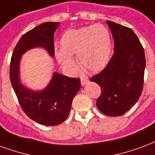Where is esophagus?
<instances>
[{
  "label": "esophagus",
  "mask_w": 155,
  "mask_h": 155,
  "mask_svg": "<svg viewBox=\"0 0 155 155\" xmlns=\"http://www.w3.org/2000/svg\"><path fill=\"white\" fill-rule=\"evenodd\" d=\"M89 82V79H87V78L85 77H81V83L82 85H85L87 83Z\"/></svg>",
  "instance_id": "obj_1"
}]
</instances>
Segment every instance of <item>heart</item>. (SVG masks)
Instances as JSON below:
<instances>
[{
  "mask_svg": "<svg viewBox=\"0 0 155 155\" xmlns=\"http://www.w3.org/2000/svg\"><path fill=\"white\" fill-rule=\"evenodd\" d=\"M61 49L56 50V55L64 68L74 70L75 62L71 56L77 55L79 64L90 71L106 66L113 47L109 30L101 25L66 31L61 37Z\"/></svg>",
  "mask_w": 155,
  "mask_h": 155,
  "instance_id": "obj_1",
  "label": "heart"
}]
</instances>
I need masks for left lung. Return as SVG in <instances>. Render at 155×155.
Listing matches in <instances>:
<instances>
[{
    "label": "left lung",
    "instance_id": "8db88e82",
    "mask_svg": "<svg viewBox=\"0 0 155 155\" xmlns=\"http://www.w3.org/2000/svg\"><path fill=\"white\" fill-rule=\"evenodd\" d=\"M114 40V54L105 68L91 78L101 88L97 107L109 117L123 115L138 101L144 84L145 56L130 28L107 20Z\"/></svg>",
    "mask_w": 155,
    "mask_h": 155
}]
</instances>
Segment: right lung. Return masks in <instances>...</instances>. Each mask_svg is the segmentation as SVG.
I'll list each match as a JSON object with an SVG mask.
<instances>
[{"label": "right lung", "instance_id": "add662e5", "mask_svg": "<svg viewBox=\"0 0 155 155\" xmlns=\"http://www.w3.org/2000/svg\"><path fill=\"white\" fill-rule=\"evenodd\" d=\"M58 25V22H46L25 33L14 49L10 61V82L23 111L30 119L45 126H57L67 118L72 100L81 89L80 80L55 72L45 89L33 91L19 80V61L25 51L37 47L45 48L53 57V38Z\"/></svg>", "mask_w": 155, "mask_h": 155}]
</instances>
